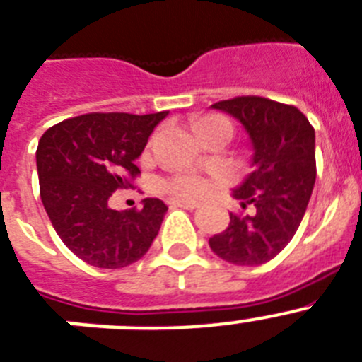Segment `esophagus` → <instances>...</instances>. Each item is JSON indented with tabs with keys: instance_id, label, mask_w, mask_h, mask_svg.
Here are the masks:
<instances>
[{
	"instance_id": "34e87169",
	"label": "esophagus",
	"mask_w": 362,
	"mask_h": 362,
	"mask_svg": "<svg viewBox=\"0 0 362 362\" xmlns=\"http://www.w3.org/2000/svg\"><path fill=\"white\" fill-rule=\"evenodd\" d=\"M169 204L175 206V208H186V209H195L199 208V202L197 200H184V199H171Z\"/></svg>"
}]
</instances>
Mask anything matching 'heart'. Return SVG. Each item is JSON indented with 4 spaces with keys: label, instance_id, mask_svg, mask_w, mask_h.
<instances>
[{
    "label": "heart",
    "instance_id": "obj_1",
    "mask_svg": "<svg viewBox=\"0 0 362 362\" xmlns=\"http://www.w3.org/2000/svg\"><path fill=\"white\" fill-rule=\"evenodd\" d=\"M224 119L221 117H202V119L197 123V130H202L206 127H211V124L223 123ZM163 187H165L171 195L175 197H199L206 191V182L199 176L193 175H178L169 178L167 182H163Z\"/></svg>",
    "mask_w": 362,
    "mask_h": 362
}]
</instances>
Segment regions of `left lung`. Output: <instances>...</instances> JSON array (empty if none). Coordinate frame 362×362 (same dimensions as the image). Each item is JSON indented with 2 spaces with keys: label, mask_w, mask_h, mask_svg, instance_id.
<instances>
[{
  "label": "left lung",
  "mask_w": 362,
  "mask_h": 362,
  "mask_svg": "<svg viewBox=\"0 0 362 362\" xmlns=\"http://www.w3.org/2000/svg\"><path fill=\"white\" fill-rule=\"evenodd\" d=\"M211 108L243 124L254 154L252 173L232 189L252 214H230V224L209 238V248L233 265H263L289 245L308 209L317 178L315 129L296 106L265 97H235Z\"/></svg>",
  "instance_id": "8db88e82"
}]
</instances>
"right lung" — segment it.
<instances>
[{"label": "right lung", "mask_w": 362, "mask_h": 362, "mask_svg": "<svg viewBox=\"0 0 362 362\" xmlns=\"http://www.w3.org/2000/svg\"><path fill=\"white\" fill-rule=\"evenodd\" d=\"M167 114L77 115L45 130L38 141L42 204L64 245L88 265H132L160 232L163 200L145 199L139 211H117L108 200L138 175L136 160Z\"/></svg>", "instance_id": "right-lung-1"}]
</instances>
